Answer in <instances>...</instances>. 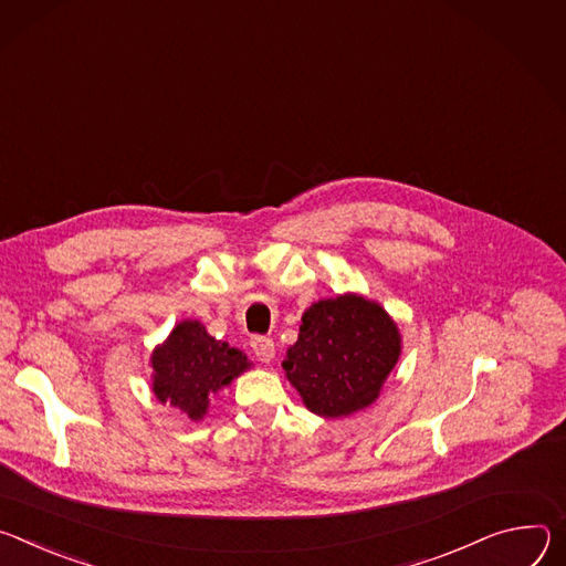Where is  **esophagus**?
<instances>
[{
  "instance_id": "esophagus-1",
  "label": "esophagus",
  "mask_w": 566,
  "mask_h": 566,
  "mask_svg": "<svg viewBox=\"0 0 566 566\" xmlns=\"http://www.w3.org/2000/svg\"><path fill=\"white\" fill-rule=\"evenodd\" d=\"M251 350L261 359V361H272L274 359V342L270 337H251Z\"/></svg>"
}]
</instances>
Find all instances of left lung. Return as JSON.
I'll list each match as a JSON object with an SVG mask.
<instances>
[{
    "label": "left lung",
    "instance_id": "1",
    "mask_svg": "<svg viewBox=\"0 0 566 566\" xmlns=\"http://www.w3.org/2000/svg\"><path fill=\"white\" fill-rule=\"evenodd\" d=\"M400 355V335L387 312L348 294L312 303L283 368L305 407L342 418L378 398Z\"/></svg>",
    "mask_w": 566,
    "mask_h": 566
}]
</instances>
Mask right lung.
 <instances>
[{
	"label": "right lung",
	"instance_id": "right-lung-1",
	"mask_svg": "<svg viewBox=\"0 0 566 566\" xmlns=\"http://www.w3.org/2000/svg\"><path fill=\"white\" fill-rule=\"evenodd\" d=\"M247 366L240 350L213 339L200 322H181L153 353V391L161 402L200 420L207 413L209 396L227 387Z\"/></svg>",
	"mask_w": 566,
	"mask_h": 566
}]
</instances>
